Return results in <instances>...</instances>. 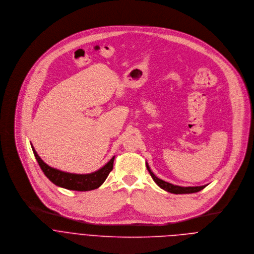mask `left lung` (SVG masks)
Returning <instances> with one entry per match:
<instances>
[{
	"label": "left lung",
	"mask_w": 254,
	"mask_h": 254,
	"mask_svg": "<svg viewBox=\"0 0 254 254\" xmlns=\"http://www.w3.org/2000/svg\"><path fill=\"white\" fill-rule=\"evenodd\" d=\"M146 167L151 175V177L153 178V180L155 181V183L162 189L166 190L167 192L170 193H174V194H186V193H195L198 192L200 190H202L203 188H205V185L203 186H195V187H182V186H177V185H173L171 183H168L162 179H159L158 177H156L154 175V173L150 170V167L148 165V163H146Z\"/></svg>",
	"instance_id": "obj_1"
}]
</instances>
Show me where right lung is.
<instances>
[{
    "label": "right lung",
    "instance_id": "1",
    "mask_svg": "<svg viewBox=\"0 0 254 254\" xmlns=\"http://www.w3.org/2000/svg\"><path fill=\"white\" fill-rule=\"evenodd\" d=\"M32 149L34 152V155L43 170L44 174L49 178L50 181H52L55 185L59 187H63L69 190L75 191H90L100 187L104 183L106 178L108 177L109 173L113 169V162L115 157H113L105 166H103L98 171H95L90 174H74L64 172L53 167H50L47 165L37 154L36 150L32 145Z\"/></svg>",
    "mask_w": 254,
    "mask_h": 254
}]
</instances>
